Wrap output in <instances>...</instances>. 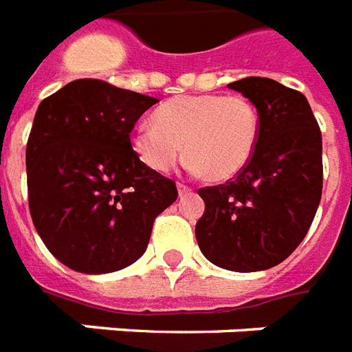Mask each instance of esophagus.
Masks as SVG:
<instances>
[{
	"mask_svg": "<svg viewBox=\"0 0 352 352\" xmlns=\"http://www.w3.org/2000/svg\"><path fill=\"white\" fill-rule=\"evenodd\" d=\"M178 194L179 196H187V194H190V187H187L184 184H178Z\"/></svg>",
	"mask_w": 352,
	"mask_h": 352,
	"instance_id": "obj_1",
	"label": "esophagus"
}]
</instances>
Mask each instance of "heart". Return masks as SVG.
Segmentation results:
<instances>
[{"label": "heart", "instance_id": "b5f03b06", "mask_svg": "<svg viewBox=\"0 0 352 352\" xmlns=\"http://www.w3.org/2000/svg\"><path fill=\"white\" fill-rule=\"evenodd\" d=\"M260 136V116L243 96L198 94L165 101L154 120L131 134L132 151L154 173H168L187 154L198 174L229 179L245 168Z\"/></svg>", "mask_w": 352, "mask_h": 352}]
</instances>
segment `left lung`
Masks as SVG:
<instances>
[{
  "instance_id": "left-lung-1",
  "label": "left lung",
  "mask_w": 352,
  "mask_h": 352,
  "mask_svg": "<svg viewBox=\"0 0 352 352\" xmlns=\"http://www.w3.org/2000/svg\"><path fill=\"white\" fill-rule=\"evenodd\" d=\"M260 116L254 154L232 182L199 189V251L234 272L265 271L296 249L322 199V132L307 98L271 80L229 83Z\"/></svg>"
}]
</instances>
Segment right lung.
Instances as JSON below:
<instances>
[{"label": "right lung", "instance_id": "obj_1", "mask_svg": "<svg viewBox=\"0 0 352 352\" xmlns=\"http://www.w3.org/2000/svg\"><path fill=\"white\" fill-rule=\"evenodd\" d=\"M158 100L76 80L45 98L27 143L34 227L52 256L72 271L105 274L142 258L154 218L178 190L143 165L131 131Z\"/></svg>", "mask_w": 352, "mask_h": 352}]
</instances>
